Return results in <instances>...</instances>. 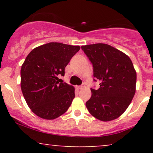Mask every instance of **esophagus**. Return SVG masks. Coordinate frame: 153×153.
<instances>
[{"mask_svg":"<svg viewBox=\"0 0 153 153\" xmlns=\"http://www.w3.org/2000/svg\"><path fill=\"white\" fill-rule=\"evenodd\" d=\"M76 88H77V89H78V90H80V89H81L82 88V85H80V86H77Z\"/></svg>","mask_w":153,"mask_h":153,"instance_id":"34e87169","label":"esophagus"}]
</instances>
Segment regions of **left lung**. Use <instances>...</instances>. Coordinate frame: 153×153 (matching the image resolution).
Returning a JSON list of instances; mask_svg holds the SVG:
<instances>
[{"label": "left lung", "mask_w": 153, "mask_h": 153, "mask_svg": "<svg viewBox=\"0 0 153 153\" xmlns=\"http://www.w3.org/2000/svg\"><path fill=\"white\" fill-rule=\"evenodd\" d=\"M94 68V80L100 81L97 90L91 88L85 103L95 118L108 122L118 118L130 104L135 94L137 73L129 57L106 44L81 47Z\"/></svg>", "instance_id": "1"}]
</instances>
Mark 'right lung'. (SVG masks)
<instances>
[{
	"instance_id": "right-lung-1",
	"label": "right lung",
	"mask_w": 153,
	"mask_h": 153,
	"mask_svg": "<svg viewBox=\"0 0 153 153\" xmlns=\"http://www.w3.org/2000/svg\"><path fill=\"white\" fill-rule=\"evenodd\" d=\"M79 46L50 42L36 47L21 69V88L28 106L38 117L54 119L65 113L75 98V88L59 82Z\"/></svg>"
}]
</instances>
